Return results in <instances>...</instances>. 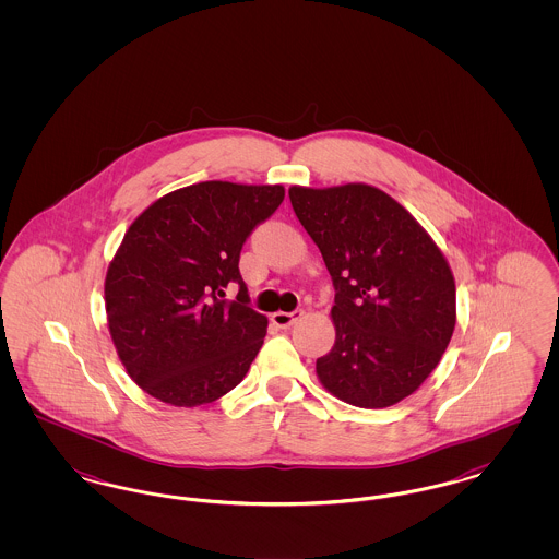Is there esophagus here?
Wrapping results in <instances>:
<instances>
[{"label":"esophagus","instance_id":"1","mask_svg":"<svg viewBox=\"0 0 559 559\" xmlns=\"http://www.w3.org/2000/svg\"><path fill=\"white\" fill-rule=\"evenodd\" d=\"M301 317H304V310H293V312H274V314H272V322H274L276 326H281V329H289L293 322H297Z\"/></svg>","mask_w":559,"mask_h":559}]
</instances>
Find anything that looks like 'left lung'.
Masks as SVG:
<instances>
[{"label": "left lung", "instance_id": "8db88e82", "mask_svg": "<svg viewBox=\"0 0 559 559\" xmlns=\"http://www.w3.org/2000/svg\"><path fill=\"white\" fill-rule=\"evenodd\" d=\"M335 287V344L317 360L322 385L360 408L411 396L454 331V278L417 219L367 185L289 190Z\"/></svg>", "mask_w": 559, "mask_h": 559}]
</instances>
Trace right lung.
<instances>
[{
  "mask_svg": "<svg viewBox=\"0 0 559 559\" xmlns=\"http://www.w3.org/2000/svg\"><path fill=\"white\" fill-rule=\"evenodd\" d=\"M285 199L283 187L201 182L142 213L110 262L108 329L133 381L153 399L199 406L235 390L266 337L240 249ZM230 282L235 302L223 299Z\"/></svg>",
  "mask_w": 559,
  "mask_h": 559,
  "instance_id": "obj_1",
  "label": "right lung"
}]
</instances>
